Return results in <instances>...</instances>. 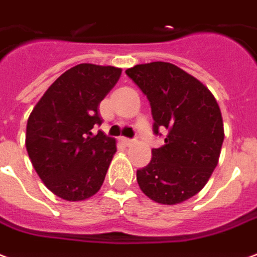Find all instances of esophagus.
<instances>
[{
  "mask_svg": "<svg viewBox=\"0 0 257 257\" xmlns=\"http://www.w3.org/2000/svg\"><path fill=\"white\" fill-rule=\"evenodd\" d=\"M121 141H123V144H124V145H127V147H128V145H131V144L134 142V140H131V138H121Z\"/></svg>",
  "mask_w": 257,
  "mask_h": 257,
  "instance_id": "34e87169",
  "label": "esophagus"
}]
</instances>
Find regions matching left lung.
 I'll use <instances>...</instances> for the list:
<instances>
[{
	"instance_id": "left-lung-1",
	"label": "left lung",
	"mask_w": 257,
	"mask_h": 257,
	"mask_svg": "<svg viewBox=\"0 0 257 257\" xmlns=\"http://www.w3.org/2000/svg\"><path fill=\"white\" fill-rule=\"evenodd\" d=\"M126 75L151 104L153 134L167 130L151 163L137 170V182L156 203H182L205 186L218 164L224 140L220 108L200 80L171 63L138 64Z\"/></svg>"
}]
</instances>
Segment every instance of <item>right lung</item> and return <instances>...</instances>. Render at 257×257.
Instances as JSON below:
<instances>
[{
	"instance_id": "obj_1",
	"label": "right lung",
	"mask_w": 257,
	"mask_h": 257,
	"mask_svg": "<svg viewBox=\"0 0 257 257\" xmlns=\"http://www.w3.org/2000/svg\"><path fill=\"white\" fill-rule=\"evenodd\" d=\"M121 74L120 68L78 64L54 80L27 120L26 148L35 171L50 192L67 201L100 190L116 152L102 131L98 105Z\"/></svg>"
}]
</instances>
